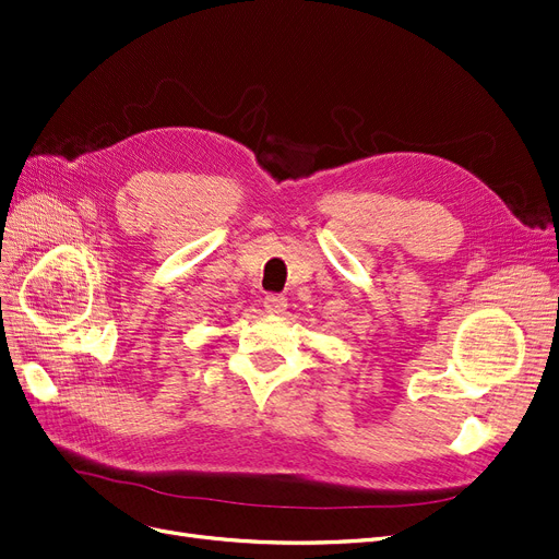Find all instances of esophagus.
<instances>
[{"label":"esophagus","instance_id":"34e87169","mask_svg":"<svg viewBox=\"0 0 559 559\" xmlns=\"http://www.w3.org/2000/svg\"><path fill=\"white\" fill-rule=\"evenodd\" d=\"M262 306H264L266 313H283L287 308V299L283 295H266Z\"/></svg>","mask_w":559,"mask_h":559}]
</instances>
